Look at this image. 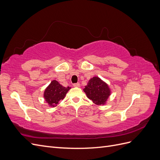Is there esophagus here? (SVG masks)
<instances>
[{"label":"esophagus","instance_id":"esophagus-1","mask_svg":"<svg viewBox=\"0 0 160 160\" xmlns=\"http://www.w3.org/2000/svg\"><path fill=\"white\" fill-rule=\"evenodd\" d=\"M73 86H74V87H76V88H79V87H80V83H74V84H73Z\"/></svg>","mask_w":160,"mask_h":160}]
</instances>
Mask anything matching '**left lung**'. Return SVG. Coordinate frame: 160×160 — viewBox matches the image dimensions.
I'll return each mask as SVG.
<instances>
[{
  "instance_id": "8db88e82",
  "label": "left lung",
  "mask_w": 160,
  "mask_h": 160,
  "mask_svg": "<svg viewBox=\"0 0 160 160\" xmlns=\"http://www.w3.org/2000/svg\"><path fill=\"white\" fill-rule=\"evenodd\" d=\"M83 91L89 99L99 105L105 104L110 95L108 85L98 77L91 79Z\"/></svg>"
}]
</instances>
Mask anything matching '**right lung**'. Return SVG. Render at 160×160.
I'll list each match as a JSON object with an SVG mask.
<instances>
[{"mask_svg": "<svg viewBox=\"0 0 160 160\" xmlns=\"http://www.w3.org/2000/svg\"><path fill=\"white\" fill-rule=\"evenodd\" d=\"M69 89V87L65 88L58 81L53 80L45 89L44 98L50 106L55 107L60 100L65 98L66 93Z\"/></svg>", "mask_w": 160, "mask_h": 160, "instance_id": "1", "label": "right lung"}]
</instances>
